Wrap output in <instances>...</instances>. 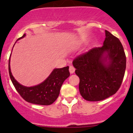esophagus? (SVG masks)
I'll list each match as a JSON object with an SVG mask.
<instances>
[{"mask_svg": "<svg viewBox=\"0 0 133 133\" xmlns=\"http://www.w3.org/2000/svg\"><path fill=\"white\" fill-rule=\"evenodd\" d=\"M75 68L74 67L72 66V65H70V66H69V72H70V73H73L75 72Z\"/></svg>", "mask_w": 133, "mask_h": 133, "instance_id": "34e87169", "label": "esophagus"}]
</instances>
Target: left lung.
<instances>
[{
  "label": "left lung",
  "mask_w": 133,
  "mask_h": 133,
  "mask_svg": "<svg viewBox=\"0 0 133 133\" xmlns=\"http://www.w3.org/2000/svg\"><path fill=\"white\" fill-rule=\"evenodd\" d=\"M104 45L77 56L73 61L80 78V95L88 101H100L116 93L126 68L124 48L117 37L105 30Z\"/></svg>",
  "instance_id": "1"
}]
</instances>
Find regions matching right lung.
<instances>
[{
	"mask_svg": "<svg viewBox=\"0 0 133 133\" xmlns=\"http://www.w3.org/2000/svg\"><path fill=\"white\" fill-rule=\"evenodd\" d=\"M25 34L18 38L24 37ZM10 58L9 59V73L11 80L16 90L21 97L28 102L38 105H48L53 104L58 98L63 82L70 75L69 66L55 69L46 80L38 85L25 87L20 84L11 74L10 69Z\"/></svg>",
	"mask_w": 133,
	"mask_h": 133,
	"instance_id": "1",
	"label": "right lung"
}]
</instances>
